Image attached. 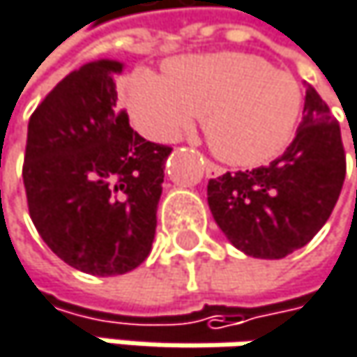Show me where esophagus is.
<instances>
[{
    "instance_id": "1",
    "label": "esophagus",
    "mask_w": 357,
    "mask_h": 357,
    "mask_svg": "<svg viewBox=\"0 0 357 357\" xmlns=\"http://www.w3.org/2000/svg\"><path fill=\"white\" fill-rule=\"evenodd\" d=\"M203 165H205V173H207L209 177H218V175L224 173V167H220L218 162H213V160H209V158H205Z\"/></svg>"
}]
</instances>
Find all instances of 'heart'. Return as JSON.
Returning <instances> with one entry per match:
<instances>
[{
    "label": "heart",
    "instance_id": "obj_1",
    "mask_svg": "<svg viewBox=\"0 0 357 357\" xmlns=\"http://www.w3.org/2000/svg\"><path fill=\"white\" fill-rule=\"evenodd\" d=\"M127 106L135 127L158 142L175 139L195 116H203L205 137L220 158L255 167L291 144L303 93L293 75L268 60L220 52L173 58L165 64V77L135 70Z\"/></svg>",
    "mask_w": 357,
    "mask_h": 357
}]
</instances>
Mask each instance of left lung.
I'll return each instance as SVG.
<instances>
[{"label": "left lung", "instance_id": "8db88e82", "mask_svg": "<svg viewBox=\"0 0 357 357\" xmlns=\"http://www.w3.org/2000/svg\"><path fill=\"white\" fill-rule=\"evenodd\" d=\"M345 171L339 121L307 85L303 119L287 150L270 165L213 177L207 201L236 249L259 259H282L305 247L326 224Z\"/></svg>", "mask_w": 357, "mask_h": 357}]
</instances>
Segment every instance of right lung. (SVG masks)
<instances>
[{"label":"right lung","mask_w":357,"mask_h":357,"mask_svg":"<svg viewBox=\"0 0 357 357\" xmlns=\"http://www.w3.org/2000/svg\"><path fill=\"white\" fill-rule=\"evenodd\" d=\"M123 64L66 75L29 119L22 180L43 243L93 276L137 268L150 253L171 146L146 142L116 106Z\"/></svg>","instance_id":"1"}]
</instances>
